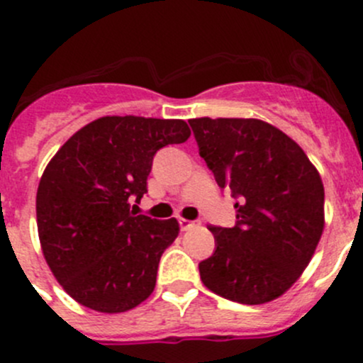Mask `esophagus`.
I'll list each match as a JSON object with an SVG mask.
<instances>
[{"mask_svg":"<svg viewBox=\"0 0 363 363\" xmlns=\"http://www.w3.org/2000/svg\"><path fill=\"white\" fill-rule=\"evenodd\" d=\"M199 219H184V218H179V226H181L182 232H186V230L193 228L195 225H199Z\"/></svg>","mask_w":363,"mask_h":363,"instance_id":"34e87169","label":"esophagus"}]
</instances>
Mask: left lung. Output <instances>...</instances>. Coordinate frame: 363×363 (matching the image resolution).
<instances>
[{"label": "left lung", "instance_id": "1", "mask_svg": "<svg viewBox=\"0 0 363 363\" xmlns=\"http://www.w3.org/2000/svg\"><path fill=\"white\" fill-rule=\"evenodd\" d=\"M189 126L218 186L237 200L235 226H208L216 251L199 263L202 283L233 302H270L298 279L320 242V174L265 121L200 117Z\"/></svg>", "mask_w": 363, "mask_h": 363}]
</instances>
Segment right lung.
I'll return each mask as SVG.
<instances>
[{
	"label": "right lung",
	"instance_id": "obj_1",
	"mask_svg": "<svg viewBox=\"0 0 363 363\" xmlns=\"http://www.w3.org/2000/svg\"><path fill=\"white\" fill-rule=\"evenodd\" d=\"M189 135L181 119L100 117L47 164L36 193L40 244L57 283L79 303L124 313L152 294L179 223L137 216L131 203L147 193L156 152Z\"/></svg>",
	"mask_w": 363,
	"mask_h": 363
}]
</instances>
